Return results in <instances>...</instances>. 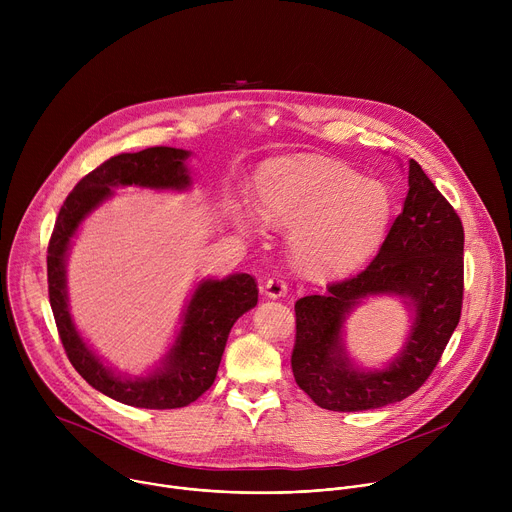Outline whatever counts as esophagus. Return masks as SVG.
Returning a JSON list of instances; mask_svg holds the SVG:
<instances>
[{
    "label": "esophagus",
    "instance_id": "1",
    "mask_svg": "<svg viewBox=\"0 0 512 512\" xmlns=\"http://www.w3.org/2000/svg\"><path fill=\"white\" fill-rule=\"evenodd\" d=\"M285 294H287V283H285V279H281V277H271V279H267V283H265V296L277 300V298H283Z\"/></svg>",
    "mask_w": 512,
    "mask_h": 512
}]
</instances>
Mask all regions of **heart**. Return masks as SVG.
Instances as JSON below:
<instances>
[{"label":"heart","mask_w":512,"mask_h":512,"mask_svg":"<svg viewBox=\"0 0 512 512\" xmlns=\"http://www.w3.org/2000/svg\"><path fill=\"white\" fill-rule=\"evenodd\" d=\"M257 208L269 225L296 229L294 253L314 275H340L367 259L391 218L375 180L316 156L271 160L257 172Z\"/></svg>","instance_id":"b5f03b06"}]
</instances>
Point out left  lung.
Wrapping results in <instances>:
<instances>
[{
	"mask_svg": "<svg viewBox=\"0 0 512 512\" xmlns=\"http://www.w3.org/2000/svg\"><path fill=\"white\" fill-rule=\"evenodd\" d=\"M326 296L296 302L291 371L322 409H379L413 395L440 362L462 314L464 227L454 206L409 160V192L379 253L358 273L326 285ZM379 293L405 297L416 310L404 352L379 374L356 372L339 342L345 314Z\"/></svg>",
	"mask_w": 512,
	"mask_h": 512,
	"instance_id": "1",
	"label": "left lung"
}]
</instances>
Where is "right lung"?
<instances>
[{
  "label": "right lung",
  "mask_w": 512,
  "mask_h": 512,
  "mask_svg": "<svg viewBox=\"0 0 512 512\" xmlns=\"http://www.w3.org/2000/svg\"><path fill=\"white\" fill-rule=\"evenodd\" d=\"M190 154L176 148L119 154L89 172L66 196L48 243V296L64 352L77 373L103 395L141 409H178L196 401L216 379L233 324L255 308L259 289L249 273L208 279L198 285L184 314L180 334L162 367L148 379H121L87 348L70 320L66 306L64 255L83 218L111 196V186L186 188L190 176L184 160Z\"/></svg>",
  "instance_id": "add662e5"
}]
</instances>
